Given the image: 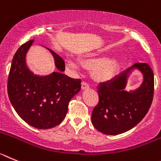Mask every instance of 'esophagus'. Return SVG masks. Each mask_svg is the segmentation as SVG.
<instances>
[{"label":"esophagus","mask_w":161,"mask_h":161,"mask_svg":"<svg viewBox=\"0 0 161 161\" xmlns=\"http://www.w3.org/2000/svg\"><path fill=\"white\" fill-rule=\"evenodd\" d=\"M90 87L89 84L86 83V82H82V90H86Z\"/></svg>","instance_id":"esophagus-1"}]
</instances>
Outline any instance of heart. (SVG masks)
<instances>
[{"label":"heart","mask_w":161,"mask_h":161,"mask_svg":"<svg viewBox=\"0 0 161 161\" xmlns=\"http://www.w3.org/2000/svg\"><path fill=\"white\" fill-rule=\"evenodd\" d=\"M68 66L78 69L79 63L72 59H67ZM82 65L87 68H95V76L97 79L107 81L112 79L119 70V62L115 58L106 57H89L82 60Z\"/></svg>","instance_id":"obj_1"}]
</instances>
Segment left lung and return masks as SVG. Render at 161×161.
<instances>
[{
  "instance_id": "1",
  "label": "left lung",
  "mask_w": 161,
  "mask_h": 161,
  "mask_svg": "<svg viewBox=\"0 0 161 161\" xmlns=\"http://www.w3.org/2000/svg\"><path fill=\"white\" fill-rule=\"evenodd\" d=\"M134 69L143 74L144 80L137 89L127 92V78ZM98 93L92 124L103 134H121L136 126L148 111L154 93V75L147 63H136L111 80L101 82Z\"/></svg>"
}]
</instances>
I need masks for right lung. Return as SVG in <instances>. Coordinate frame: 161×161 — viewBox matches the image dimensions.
<instances>
[{"instance_id": "add662e5", "label": "right lung", "mask_w": 161, "mask_h": 161, "mask_svg": "<svg viewBox=\"0 0 161 161\" xmlns=\"http://www.w3.org/2000/svg\"><path fill=\"white\" fill-rule=\"evenodd\" d=\"M34 40L21 46L14 54L8 78V95L16 112L25 122L38 129L58 125L66 117L70 100L81 89V79L63 74V59L47 48L58 70L48 75H34L25 56Z\"/></svg>"}]
</instances>
